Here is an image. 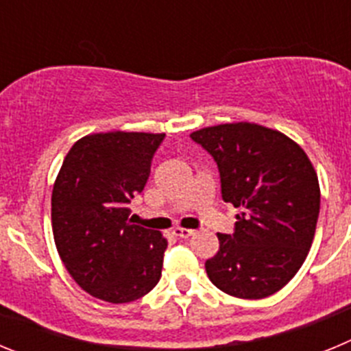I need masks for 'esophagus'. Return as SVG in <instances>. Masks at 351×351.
I'll return each instance as SVG.
<instances>
[{
    "mask_svg": "<svg viewBox=\"0 0 351 351\" xmlns=\"http://www.w3.org/2000/svg\"><path fill=\"white\" fill-rule=\"evenodd\" d=\"M172 234L179 239H188L191 237V235H195V230H191V228H181V226H176V228L172 230Z\"/></svg>",
    "mask_w": 351,
    "mask_h": 351,
    "instance_id": "esophagus-1",
    "label": "esophagus"
}]
</instances>
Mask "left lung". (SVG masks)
Returning <instances> with one entry per match:
<instances>
[{
	"label": "left lung",
	"mask_w": 351,
	"mask_h": 351,
	"mask_svg": "<svg viewBox=\"0 0 351 351\" xmlns=\"http://www.w3.org/2000/svg\"><path fill=\"white\" fill-rule=\"evenodd\" d=\"M218 163L221 197L241 209L232 235L218 234L206 262L214 287L239 299H265L297 274L320 213V184L308 154L256 123L207 126L190 135Z\"/></svg>",
	"instance_id": "left-lung-1"
}]
</instances>
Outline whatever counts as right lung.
<instances>
[{
  "label": "right lung",
  "instance_id": "right-lung-1",
  "mask_svg": "<svg viewBox=\"0 0 351 351\" xmlns=\"http://www.w3.org/2000/svg\"><path fill=\"white\" fill-rule=\"evenodd\" d=\"M165 133L107 132L79 138L51 198L52 234L64 267L89 295L112 304L144 297L161 278L167 239L128 221Z\"/></svg>",
  "mask_w": 351,
  "mask_h": 351
}]
</instances>
